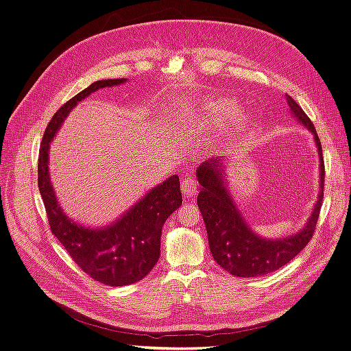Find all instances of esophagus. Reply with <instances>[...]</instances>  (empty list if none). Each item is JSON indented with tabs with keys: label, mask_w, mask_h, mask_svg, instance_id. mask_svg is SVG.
Instances as JSON below:
<instances>
[{
	"label": "esophagus",
	"mask_w": 351,
	"mask_h": 351,
	"mask_svg": "<svg viewBox=\"0 0 351 351\" xmlns=\"http://www.w3.org/2000/svg\"><path fill=\"white\" fill-rule=\"evenodd\" d=\"M197 189H199V186H197L196 180L192 176H187V177H184L182 180V192H183V195L186 197H190V196L196 195L197 193Z\"/></svg>",
	"instance_id": "esophagus-1"
}]
</instances>
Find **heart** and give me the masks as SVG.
<instances>
[{"instance_id":"heart-1","label":"heart","mask_w":351,"mask_h":351,"mask_svg":"<svg viewBox=\"0 0 351 351\" xmlns=\"http://www.w3.org/2000/svg\"><path fill=\"white\" fill-rule=\"evenodd\" d=\"M232 110V104L227 99H218L210 101L204 105V114L205 119L210 123H221L226 119V115Z\"/></svg>"}]
</instances>
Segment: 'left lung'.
<instances>
[{
	"mask_svg": "<svg viewBox=\"0 0 351 351\" xmlns=\"http://www.w3.org/2000/svg\"><path fill=\"white\" fill-rule=\"evenodd\" d=\"M285 98L295 119L315 134V142L321 158V193L309 221L300 232L281 240L261 239L249 228L234 202L231 200L228 190L224 186L226 178L221 173L222 167L219 159L217 156L208 159L196 169L199 184L202 186L197 195V206L206 226L210 253L221 268L236 277L253 278L284 267L312 240L317 218H319L325 183L321 141L316 134L313 123L300 105L290 95H285Z\"/></svg>",
	"mask_w": 351,
	"mask_h": 351,
	"instance_id": "obj_1",
	"label": "left lung"
}]
</instances>
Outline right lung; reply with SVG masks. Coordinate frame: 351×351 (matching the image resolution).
<instances>
[{
  "label": "right lung",
  "mask_w": 351,
  "mask_h": 351,
  "mask_svg": "<svg viewBox=\"0 0 351 351\" xmlns=\"http://www.w3.org/2000/svg\"><path fill=\"white\" fill-rule=\"evenodd\" d=\"M124 82L125 79L98 80L61 105L47 125L38 159V186L52 234L83 272L111 287L141 281L155 267L161 252L164 222L183 202L178 176L152 189L115 224L107 228H84L69 219L58 205L48 173V149L61 123L77 102L101 88Z\"/></svg>",
  "instance_id": "1"
}]
</instances>
